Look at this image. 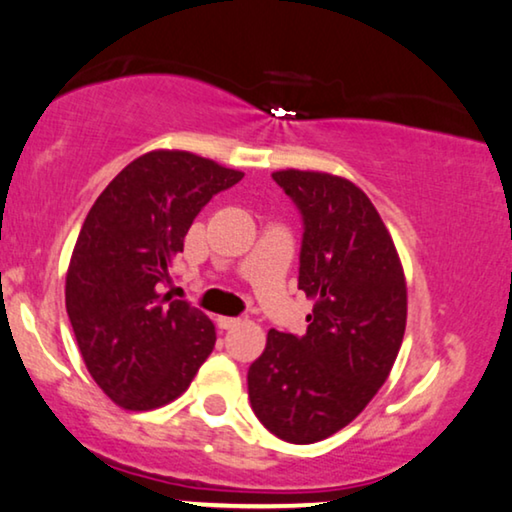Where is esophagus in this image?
I'll list each match as a JSON object with an SVG mask.
<instances>
[{"label":"esophagus","instance_id":"34e87169","mask_svg":"<svg viewBox=\"0 0 512 512\" xmlns=\"http://www.w3.org/2000/svg\"><path fill=\"white\" fill-rule=\"evenodd\" d=\"M239 318H218V327L220 329H234V327H239Z\"/></svg>","mask_w":512,"mask_h":512}]
</instances>
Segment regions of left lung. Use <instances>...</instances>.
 I'll list each match as a JSON object with an SVG mask.
<instances>
[{
  "label": "left lung",
  "mask_w": 512,
  "mask_h": 512,
  "mask_svg": "<svg viewBox=\"0 0 512 512\" xmlns=\"http://www.w3.org/2000/svg\"><path fill=\"white\" fill-rule=\"evenodd\" d=\"M304 220V336L271 329L248 369L257 420L287 443H318L362 413L390 376L406 331V278L376 206L322 171L273 174Z\"/></svg>",
  "instance_id": "obj_1"
}]
</instances>
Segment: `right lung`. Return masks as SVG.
<instances>
[{
    "instance_id": "add662e5",
    "label": "right lung",
    "mask_w": 512,
    "mask_h": 512,
    "mask_svg": "<svg viewBox=\"0 0 512 512\" xmlns=\"http://www.w3.org/2000/svg\"><path fill=\"white\" fill-rule=\"evenodd\" d=\"M241 178L187 150H153L92 204L64 297L83 362L118 406L153 410L178 399L213 352V322L162 285L201 208Z\"/></svg>"
}]
</instances>
